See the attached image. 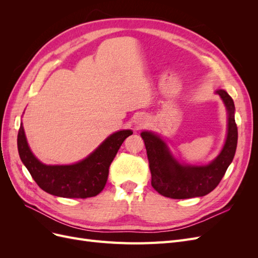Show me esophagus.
Returning a JSON list of instances; mask_svg holds the SVG:
<instances>
[{
    "label": "esophagus",
    "mask_w": 258,
    "mask_h": 258,
    "mask_svg": "<svg viewBox=\"0 0 258 258\" xmlns=\"http://www.w3.org/2000/svg\"><path fill=\"white\" fill-rule=\"evenodd\" d=\"M146 121H147V118H146V117H145L144 115H140V116H138L137 118L135 119L136 126H137L138 128H140V127L144 126V124L146 123Z\"/></svg>",
    "instance_id": "obj_1"
}]
</instances>
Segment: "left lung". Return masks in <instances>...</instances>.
Returning a JSON list of instances; mask_svg holds the SVG:
<instances>
[{
    "mask_svg": "<svg viewBox=\"0 0 258 258\" xmlns=\"http://www.w3.org/2000/svg\"><path fill=\"white\" fill-rule=\"evenodd\" d=\"M227 111V136L222 151L207 165H187L179 162L171 153L166 141L153 131H142L152 186L168 198L188 199L206 196L221 182L236 154L238 129L235 121V103L224 89H216Z\"/></svg>",
    "mask_w": 258,
    "mask_h": 258,
    "instance_id": "left-lung-1",
    "label": "left lung"
}]
</instances>
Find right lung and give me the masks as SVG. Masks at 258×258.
<instances>
[{"instance_id": "right-lung-1", "label": "right lung", "mask_w": 258, "mask_h": 258, "mask_svg": "<svg viewBox=\"0 0 258 258\" xmlns=\"http://www.w3.org/2000/svg\"><path fill=\"white\" fill-rule=\"evenodd\" d=\"M134 132L119 130L107 137L85 159L72 165H45L28 144L22 122L18 131V153L23 165L41 188L62 198L95 197L103 190L113 159L126 138Z\"/></svg>"}]
</instances>
